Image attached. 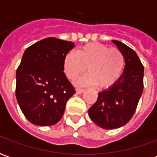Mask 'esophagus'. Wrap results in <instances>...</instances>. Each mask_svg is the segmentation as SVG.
Instances as JSON below:
<instances>
[{
    "mask_svg": "<svg viewBox=\"0 0 157 157\" xmlns=\"http://www.w3.org/2000/svg\"><path fill=\"white\" fill-rule=\"evenodd\" d=\"M83 92V89H76V93H77L78 94H81Z\"/></svg>",
    "mask_w": 157,
    "mask_h": 157,
    "instance_id": "obj_1",
    "label": "esophagus"
}]
</instances>
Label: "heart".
Masks as SVG:
<instances>
[{"label":"heart","mask_w":157,"mask_h":157,"mask_svg":"<svg viewBox=\"0 0 157 157\" xmlns=\"http://www.w3.org/2000/svg\"><path fill=\"white\" fill-rule=\"evenodd\" d=\"M124 57L118 48H109L100 43L81 47L76 53L68 52L63 58V67L69 79L74 80L86 70L89 74L76 81L78 85L96 84L106 88L121 78L124 68Z\"/></svg>","instance_id":"obj_1"}]
</instances>
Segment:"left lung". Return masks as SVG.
Wrapping results in <instances>:
<instances>
[{"label": "left lung", "mask_w": 157, "mask_h": 157, "mask_svg": "<svg viewBox=\"0 0 157 157\" xmlns=\"http://www.w3.org/2000/svg\"><path fill=\"white\" fill-rule=\"evenodd\" d=\"M124 57L123 74L116 83L99 92L89 109L93 122L105 130L124 126L135 114L143 92L144 67L136 52L123 42L112 40Z\"/></svg>", "instance_id": "obj_1"}]
</instances>
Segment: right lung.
Instances as JSON below:
<instances>
[{
	"label": "right lung",
	"instance_id": "1",
	"mask_svg": "<svg viewBox=\"0 0 157 157\" xmlns=\"http://www.w3.org/2000/svg\"><path fill=\"white\" fill-rule=\"evenodd\" d=\"M74 43L48 37L24 52L17 70L16 97L28 121L38 126L57 124L75 94L63 72V58Z\"/></svg>",
	"mask_w": 157,
	"mask_h": 157
}]
</instances>
